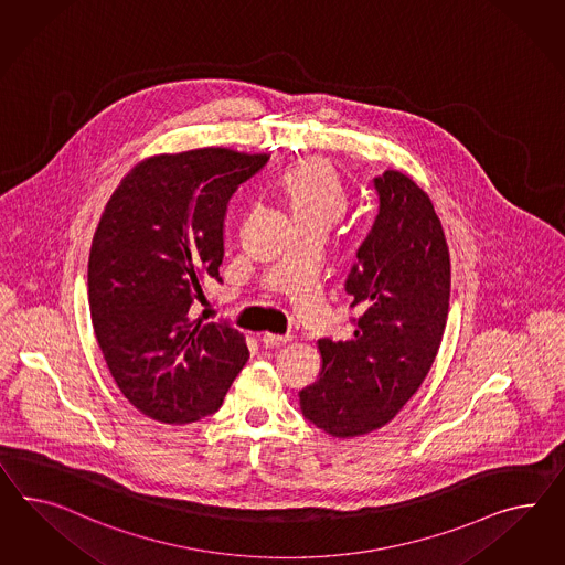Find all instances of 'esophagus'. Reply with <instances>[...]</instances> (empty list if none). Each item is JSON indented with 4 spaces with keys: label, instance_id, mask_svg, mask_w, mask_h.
I'll list each match as a JSON object with an SVG mask.
<instances>
[{
    "label": "esophagus",
    "instance_id": "1",
    "mask_svg": "<svg viewBox=\"0 0 565 565\" xmlns=\"http://www.w3.org/2000/svg\"><path fill=\"white\" fill-rule=\"evenodd\" d=\"M260 341L267 345V348H279V345H286V343H290V335H274V333H265V335L260 337Z\"/></svg>",
    "mask_w": 565,
    "mask_h": 565
}]
</instances>
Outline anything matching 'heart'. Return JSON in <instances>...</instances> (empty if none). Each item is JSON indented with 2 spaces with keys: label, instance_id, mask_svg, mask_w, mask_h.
<instances>
[{
  "label": "heart",
  "instance_id": "obj_1",
  "mask_svg": "<svg viewBox=\"0 0 565 565\" xmlns=\"http://www.w3.org/2000/svg\"><path fill=\"white\" fill-rule=\"evenodd\" d=\"M296 226L329 230L350 207V193L331 160L310 156L286 170L279 181Z\"/></svg>",
  "mask_w": 565,
  "mask_h": 565
}]
</instances>
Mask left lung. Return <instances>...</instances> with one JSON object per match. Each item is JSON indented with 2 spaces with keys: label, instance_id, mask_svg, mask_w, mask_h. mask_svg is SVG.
<instances>
[{
  "label": "left lung",
  "instance_id": "8db88e82",
  "mask_svg": "<svg viewBox=\"0 0 565 565\" xmlns=\"http://www.w3.org/2000/svg\"><path fill=\"white\" fill-rule=\"evenodd\" d=\"M374 186L381 210L345 284L355 331L319 339V379L298 395L306 419L343 440L386 426L417 393L448 319L450 253L431 199L398 170Z\"/></svg>",
  "mask_w": 565,
  "mask_h": 565
}]
</instances>
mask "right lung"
<instances>
[{"label":"right lung","mask_w":565,"mask_h":565,"mask_svg":"<svg viewBox=\"0 0 565 565\" xmlns=\"http://www.w3.org/2000/svg\"><path fill=\"white\" fill-rule=\"evenodd\" d=\"M269 153L198 148L143 158L121 179L94 232L88 300L119 391L138 412L183 426L222 407L248 348L226 322L191 317L220 279L232 193Z\"/></svg>","instance_id":"obj_1"}]
</instances>
